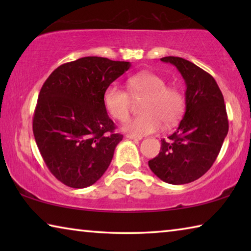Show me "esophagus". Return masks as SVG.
Instances as JSON below:
<instances>
[{
  "instance_id": "obj_1",
  "label": "esophagus",
  "mask_w": 251,
  "mask_h": 251,
  "mask_svg": "<svg viewBox=\"0 0 251 251\" xmlns=\"http://www.w3.org/2000/svg\"><path fill=\"white\" fill-rule=\"evenodd\" d=\"M126 137L128 139H134V141H141L142 137H139V136H135V135H130V134H127Z\"/></svg>"
}]
</instances>
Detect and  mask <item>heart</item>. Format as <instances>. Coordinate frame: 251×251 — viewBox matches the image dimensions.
Instances as JSON below:
<instances>
[{
	"instance_id": "obj_1",
	"label": "heart",
	"mask_w": 251,
	"mask_h": 251,
	"mask_svg": "<svg viewBox=\"0 0 251 251\" xmlns=\"http://www.w3.org/2000/svg\"><path fill=\"white\" fill-rule=\"evenodd\" d=\"M128 92L112 84L103 95L107 112L117 121H125L129 115L131 97L145 96L142 103V115L127 120L123 128L127 133L142 136L158 130L163 123L172 126L179 120L185 107L181 92L166 86V80L151 72H142L127 79Z\"/></svg>"
}]
</instances>
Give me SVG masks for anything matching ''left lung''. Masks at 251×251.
Returning <instances> with one entry per match:
<instances>
[{"mask_svg": "<svg viewBox=\"0 0 251 251\" xmlns=\"http://www.w3.org/2000/svg\"><path fill=\"white\" fill-rule=\"evenodd\" d=\"M185 79L186 110L175 133L161 139L159 154L148 166L161 180L184 185L201 178L215 163L228 133V117L222 91L215 78L194 63L166 56Z\"/></svg>", "mask_w": 251, "mask_h": 251, "instance_id": "left-lung-1", "label": "left lung"}]
</instances>
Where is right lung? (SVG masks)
Returning a JSON list of instances; mask_svg holds the SVG:
<instances>
[{"mask_svg": "<svg viewBox=\"0 0 251 251\" xmlns=\"http://www.w3.org/2000/svg\"><path fill=\"white\" fill-rule=\"evenodd\" d=\"M129 62L87 56L52 72L39 94L33 134L54 177L72 188L100 179L123 139L106 112V87L128 71Z\"/></svg>", "mask_w": 251, "mask_h": 251, "instance_id": "add662e5", "label": "right lung"}]
</instances>
